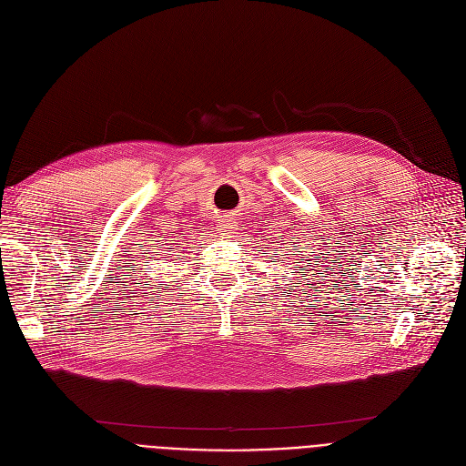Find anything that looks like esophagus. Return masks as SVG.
I'll return each instance as SVG.
<instances>
[{
    "instance_id": "esophagus-1",
    "label": "esophagus",
    "mask_w": 466,
    "mask_h": 466,
    "mask_svg": "<svg viewBox=\"0 0 466 466\" xmlns=\"http://www.w3.org/2000/svg\"><path fill=\"white\" fill-rule=\"evenodd\" d=\"M234 228H236V218L232 215H223V218H220L218 223L220 236H232Z\"/></svg>"
}]
</instances>
